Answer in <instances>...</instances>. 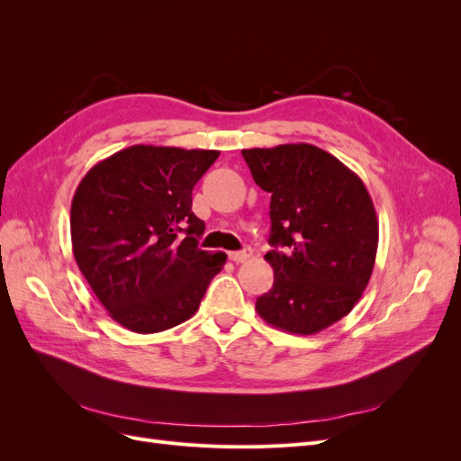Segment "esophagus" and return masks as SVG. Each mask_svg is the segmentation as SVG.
Listing matches in <instances>:
<instances>
[{
	"label": "esophagus",
	"instance_id": "esophagus-1",
	"mask_svg": "<svg viewBox=\"0 0 461 461\" xmlns=\"http://www.w3.org/2000/svg\"><path fill=\"white\" fill-rule=\"evenodd\" d=\"M252 254H254L252 248H244V249H240V252H230V254H229V259L234 261V263H242V261L252 258Z\"/></svg>",
	"mask_w": 461,
	"mask_h": 461
}]
</instances>
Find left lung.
Listing matches in <instances>:
<instances>
[{
    "mask_svg": "<svg viewBox=\"0 0 461 461\" xmlns=\"http://www.w3.org/2000/svg\"><path fill=\"white\" fill-rule=\"evenodd\" d=\"M271 194L273 288L256 310L269 325L315 334L352 312L369 283L379 221L361 178L312 144L242 149Z\"/></svg>",
    "mask_w": 461,
    "mask_h": 461,
    "instance_id": "8db88e82",
    "label": "left lung"
}]
</instances>
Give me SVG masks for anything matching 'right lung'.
I'll return each instance as SVG.
<instances>
[{"label":"right lung","instance_id":"1","mask_svg":"<svg viewBox=\"0 0 461 461\" xmlns=\"http://www.w3.org/2000/svg\"><path fill=\"white\" fill-rule=\"evenodd\" d=\"M215 149L131 146L94 165L71 205L78 269L119 325L149 334L198 312L227 256L198 248L192 190Z\"/></svg>","mask_w":461,"mask_h":461}]
</instances>
